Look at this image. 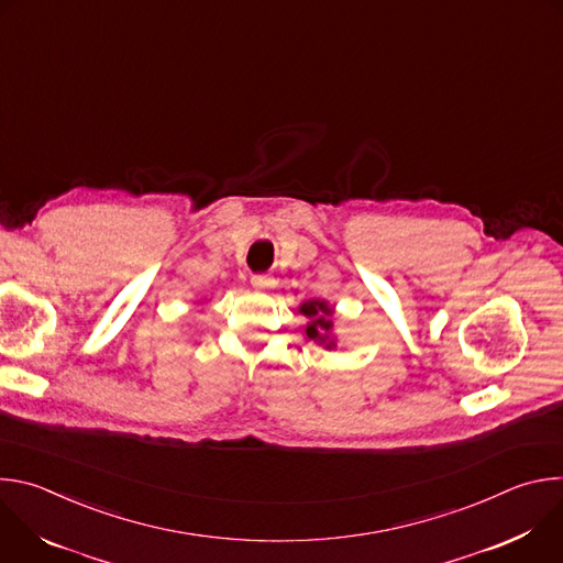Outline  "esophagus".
<instances>
[{
	"mask_svg": "<svg viewBox=\"0 0 563 563\" xmlns=\"http://www.w3.org/2000/svg\"><path fill=\"white\" fill-rule=\"evenodd\" d=\"M252 285H254V289L265 291V289H272L276 285V280L267 274H256V276H252Z\"/></svg>",
	"mask_w": 563,
	"mask_h": 563,
	"instance_id": "1",
	"label": "esophagus"
}]
</instances>
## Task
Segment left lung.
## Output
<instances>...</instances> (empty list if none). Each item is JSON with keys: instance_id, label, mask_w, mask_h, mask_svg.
<instances>
[{"instance_id": "left-lung-1", "label": "left lung", "mask_w": 563, "mask_h": 563, "mask_svg": "<svg viewBox=\"0 0 563 563\" xmlns=\"http://www.w3.org/2000/svg\"><path fill=\"white\" fill-rule=\"evenodd\" d=\"M300 311L311 320V323L307 325V336L311 341H318V343H325V347H334V341L330 339V332H332V309L320 302V300H309L300 307Z\"/></svg>"}]
</instances>
